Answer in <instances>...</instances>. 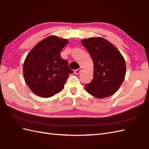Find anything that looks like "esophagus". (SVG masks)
I'll use <instances>...</instances> for the list:
<instances>
[{"mask_svg": "<svg viewBox=\"0 0 149 149\" xmlns=\"http://www.w3.org/2000/svg\"><path fill=\"white\" fill-rule=\"evenodd\" d=\"M81 72V70L80 68H78V69H76L74 70V74H79L80 72Z\"/></svg>", "mask_w": 149, "mask_h": 149, "instance_id": "obj_1", "label": "esophagus"}]
</instances>
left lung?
<instances>
[{"instance_id": "obj_1", "label": "left lung", "mask_w": 149, "mask_h": 149, "mask_svg": "<svg viewBox=\"0 0 149 149\" xmlns=\"http://www.w3.org/2000/svg\"><path fill=\"white\" fill-rule=\"evenodd\" d=\"M94 63L93 79L85 85L86 91L97 98L111 96L123 83L126 74L125 61L120 51L102 38L82 40Z\"/></svg>"}]
</instances>
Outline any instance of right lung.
Returning <instances> with one entry per match:
<instances>
[{"label": "right lung", "mask_w": 149, "mask_h": 149, "mask_svg": "<svg viewBox=\"0 0 149 149\" xmlns=\"http://www.w3.org/2000/svg\"><path fill=\"white\" fill-rule=\"evenodd\" d=\"M68 40L49 36L39 42L26 56L23 65L25 81L32 92L42 97L60 93L68 75L73 73L60 52Z\"/></svg>", "instance_id": "obj_1"}]
</instances>
